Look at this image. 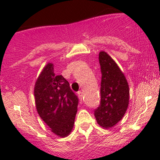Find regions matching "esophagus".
<instances>
[{"label": "esophagus", "mask_w": 160, "mask_h": 160, "mask_svg": "<svg viewBox=\"0 0 160 160\" xmlns=\"http://www.w3.org/2000/svg\"><path fill=\"white\" fill-rule=\"evenodd\" d=\"M78 98H79V100H80L81 102H82V100H83L82 92V91H78Z\"/></svg>", "instance_id": "1"}]
</instances>
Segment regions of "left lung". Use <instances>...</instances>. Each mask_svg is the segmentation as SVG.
I'll use <instances>...</instances> for the list:
<instances>
[{
	"label": "left lung",
	"instance_id": "1",
	"mask_svg": "<svg viewBox=\"0 0 160 160\" xmlns=\"http://www.w3.org/2000/svg\"><path fill=\"white\" fill-rule=\"evenodd\" d=\"M101 67V101L94 110L97 122L111 128L122 119L129 104V86L116 62L106 52L99 53Z\"/></svg>",
	"mask_w": 160,
	"mask_h": 160
}]
</instances>
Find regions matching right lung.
I'll return each instance as SVG.
<instances>
[{"label":"right lung","instance_id":"add662e5","mask_svg":"<svg viewBox=\"0 0 160 160\" xmlns=\"http://www.w3.org/2000/svg\"><path fill=\"white\" fill-rule=\"evenodd\" d=\"M37 111L42 119L60 137L67 136L73 128L78 98L62 75H55L53 65L48 63L34 87Z\"/></svg>","mask_w":160,"mask_h":160}]
</instances>
